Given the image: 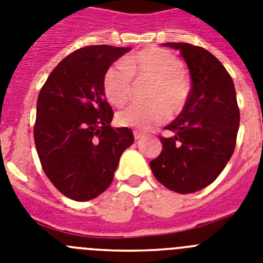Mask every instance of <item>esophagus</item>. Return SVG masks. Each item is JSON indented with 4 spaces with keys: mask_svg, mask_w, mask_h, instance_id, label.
Wrapping results in <instances>:
<instances>
[{
    "mask_svg": "<svg viewBox=\"0 0 263 263\" xmlns=\"http://www.w3.org/2000/svg\"><path fill=\"white\" fill-rule=\"evenodd\" d=\"M133 134H134V138H136L137 141H138V139H141L143 137V134L141 133V132H138V130H134Z\"/></svg>",
    "mask_w": 263,
    "mask_h": 263,
    "instance_id": "esophagus-1",
    "label": "esophagus"
}]
</instances>
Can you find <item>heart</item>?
Segmentation results:
<instances>
[{
  "instance_id": "b5f03b06",
  "label": "heart",
  "mask_w": 263,
  "mask_h": 263,
  "mask_svg": "<svg viewBox=\"0 0 263 263\" xmlns=\"http://www.w3.org/2000/svg\"><path fill=\"white\" fill-rule=\"evenodd\" d=\"M182 60L170 51L148 47L124 62L115 63L104 76V92L110 104L122 106L127 103L133 88V78L152 80L147 105L133 104L117 113L121 126L148 130L163 124L170 113L183 109L190 95V79L183 71Z\"/></svg>"
}]
</instances>
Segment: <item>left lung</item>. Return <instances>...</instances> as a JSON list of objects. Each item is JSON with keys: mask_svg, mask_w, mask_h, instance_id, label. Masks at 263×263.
Instances as JSON below:
<instances>
[{"mask_svg": "<svg viewBox=\"0 0 263 263\" xmlns=\"http://www.w3.org/2000/svg\"><path fill=\"white\" fill-rule=\"evenodd\" d=\"M180 51L192 87L180 115L160 137L162 153L150 162L159 183L178 194H192L216 180L236 147L240 126L233 80L221 62L205 48L190 43H164Z\"/></svg>", "mask_w": 263, "mask_h": 263, "instance_id": "obj_1", "label": "left lung"}]
</instances>
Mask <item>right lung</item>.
Segmentation results:
<instances>
[{"label":"right lung","mask_w":263,"mask_h":263,"mask_svg":"<svg viewBox=\"0 0 263 263\" xmlns=\"http://www.w3.org/2000/svg\"><path fill=\"white\" fill-rule=\"evenodd\" d=\"M129 47L88 46L69 53L46 80L36 101L34 141L42 168L64 196L88 201L110 185L121 154L134 142L113 127L104 76Z\"/></svg>","instance_id":"right-lung-1"}]
</instances>
